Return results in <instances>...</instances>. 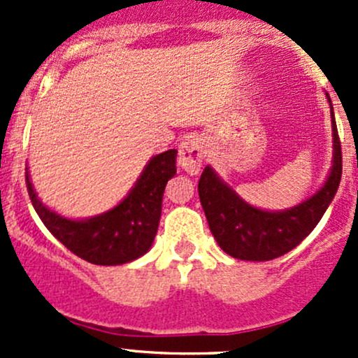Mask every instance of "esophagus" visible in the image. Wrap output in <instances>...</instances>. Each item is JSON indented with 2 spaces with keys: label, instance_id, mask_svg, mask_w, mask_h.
Masks as SVG:
<instances>
[{
  "label": "esophagus",
  "instance_id": "34e87169",
  "mask_svg": "<svg viewBox=\"0 0 358 358\" xmlns=\"http://www.w3.org/2000/svg\"><path fill=\"white\" fill-rule=\"evenodd\" d=\"M204 142L199 136H187L178 147V164L190 175H197L204 161Z\"/></svg>",
  "mask_w": 358,
  "mask_h": 358
}]
</instances>
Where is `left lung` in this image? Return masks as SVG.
Listing matches in <instances>:
<instances>
[{
    "mask_svg": "<svg viewBox=\"0 0 358 358\" xmlns=\"http://www.w3.org/2000/svg\"><path fill=\"white\" fill-rule=\"evenodd\" d=\"M331 117L334 152L329 176L319 192L291 209L263 211L248 204L216 175L211 166H206L199 180V199L209 230L227 255L248 262H268L289 252L315 229L341 182V142L333 107Z\"/></svg>",
    "mask_w": 358,
    "mask_h": 358,
    "instance_id": "1",
    "label": "left lung"
}]
</instances>
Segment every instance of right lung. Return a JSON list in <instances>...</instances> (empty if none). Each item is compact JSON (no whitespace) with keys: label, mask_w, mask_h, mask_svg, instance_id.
Instances as JSON below:
<instances>
[{"label":"right lung","mask_w":358,"mask_h":358,"mask_svg":"<svg viewBox=\"0 0 358 358\" xmlns=\"http://www.w3.org/2000/svg\"><path fill=\"white\" fill-rule=\"evenodd\" d=\"M176 154L169 149L154 156L124 199L110 211L86 220H69L46 208L32 189L29 171L25 183L41 222L69 251L93 265H122L143 256L152 246L162 194L176 173Z\"/></svg>","instance_id":"obj_1"}]
</instances>
